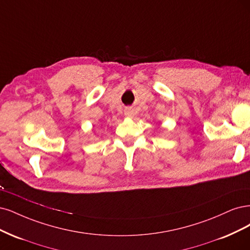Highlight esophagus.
Instances as JSON below:
<instances>
[{
  "instance_id": "obj_1",
  "label": "esophagus",
  "mask_w": 250,
  "mask_h": 250,
  "mask_svg": "<svg viewBox=\"0 0 250 250\" xmlns=\"http://www.w3.org/2000/svg\"><path fill=\"white\" fill-rule=\"evenodd\" d=\"M126 114H127V115H128V116H131V115H132V114H131V113H126Z\"/></svg>"
}]
</instances>
